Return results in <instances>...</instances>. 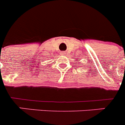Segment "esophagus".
<instances>
[{
	"label": "esophagus",
	"mask_w": 125,
	"mask_h": 125,
	"mask_svg": "<svg viewBox=\"0 0 125 125\" xmlns=\"http://www.w3.org/2000/svg\"><path fill=\"white\" fill-rule=\"evenodd\" d=\"M61 55H65V54H66V52H65L64 51H62V52H61Z\"/></svg>",
	"instance_id": "obj_1"
}]
</instances>
